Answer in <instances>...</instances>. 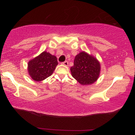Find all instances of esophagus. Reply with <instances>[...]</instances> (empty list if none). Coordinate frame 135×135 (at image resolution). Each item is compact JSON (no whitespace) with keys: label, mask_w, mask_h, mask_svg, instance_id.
<instances>
[{"label":"esophagus","mask_w":135,"mask_h":135,"mask_svg":"<svg viewBox=\"0 0 135 135\" xmlns=\"http://www.w3.org/2000/svg\"><path fill=\"white\" fill-rule=\"evenodd\" d=\"M61 64L64 65H65V66H67L68 65V62L67 61H65L64 62H61Z\"/></svg>","instance_id":"1"}]
</instances>
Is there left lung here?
<instances>
[{"label":"left lung","mask_w":135,"mask_h":135,"mask_svg":"<svg viewBox=\"0 0 135 135\" xmlns=\"http://www.w3.org/2000/svg\"><path fill=\"white\" fill-rule=\"evenodd\" d=\"M100 71L99 62L84 51L75 56L74 65L71 67L72 76L83 85H90L96 81Z\"/></svg>","instance_id":"8db88e82"}]
</instances>
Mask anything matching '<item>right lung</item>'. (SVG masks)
I'll use <instances>...</instances> for the list:
<instances>
[{
  "instance_id": "add662e5",
  "label": "right lung",
  "mask_w": 135,
  "mask_h": 135,
  "mask_svg": "<svg viewBox=\"0 0 135 135\" xmlns=\"http://www.w3.org/2000/svg\"><path fill=\"white\" fill-rule=\"evenodd\" d=\"M57 64L56 56L44 51L28 62V73L34 81H41L53 74Z\"/></svg>"
}]
</instances>
